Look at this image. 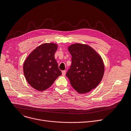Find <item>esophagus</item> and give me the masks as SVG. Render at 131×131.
<instances>
[{"instance_id": "obj_1", "label": "esophagus", "mask_w": 131, "mask_h": 131, "mask_svg": "<svg viewBox=\"0 0 131 131\" xmlns=\"http://www.w3.org/2000/svg\"><path fill=\"white\" fill-rule=\"evenodd\" d=\"M62 75L63 76H65V74H66V70H63L62 71Z\"/></svg>"}]
</instances>
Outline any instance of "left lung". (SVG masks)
<instances>
[{"label":"left lung","instance_id":"8db88e82","mask_svg":"<svg viewBox=\"0 0 131 131\" xmlns=\"http://www.w3.org/2000/svg\"><path fill=\"white\" fill-rule=\"evenodd\" d=\"M68 50L72 58L66 76L72 87L80 94L95 89L104 73V64L101 56L86 45L74 43Z\"/></svg>","mask_w":131,"mask_h":131}]
</instances>
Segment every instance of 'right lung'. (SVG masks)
Returning a JSON list of instances; mask_svg holds the SVG:
<instances>
[{
  "instance_id": "right-lung-1",
  "label": "right lung",
  "mask_w": 131,
  "mask_h": 131,
  "mask_svg": "<svg viewBox=\"0 0 131 131\" xmlns=\"http://www.w3.org/2000/svg\"><path fill=\"white\" fill-rule=\"evenodd\" d=\"M57 49V44L43 43L34 49L25 60L24 76L35 89L40 91L47 90L62 74L54 57Z\"/></svg>"
}]
</instances>
